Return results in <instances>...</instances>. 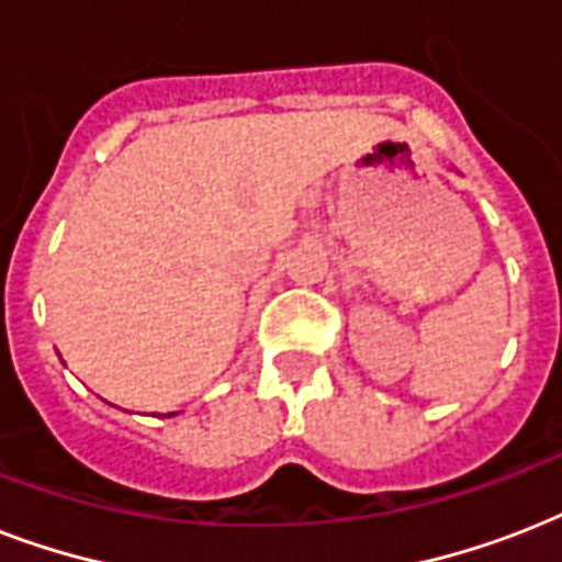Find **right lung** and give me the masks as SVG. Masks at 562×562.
I'll use <instances>...</instances> for the list:
<instances>
[{
  "instance_id": "obj_1",
  "label": "right lung",
  "mask_w": 562,
  "mask_h": 562,
  "mask_svg": "<svg viewBox=\"0 0 562 562\" xmlns=\"http://www.w3.org/2000/svg\"><path fill=\"white\" fill-rule=\"evenodd\" d=\"M166 417H175V411H169V414H166Z\"/></svg>"
}]
</instances>
